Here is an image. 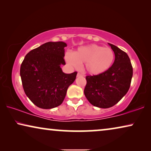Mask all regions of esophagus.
Instances as JSON below:
<instances>
[{"mask_svg":"<svg viewBox=\"0 0 151 151\" xmlns=\"http://www.w3.org/2000/svg\"><path fill=\"white\" fill-rule=\"evenodd\" d=\"M81 76H82V73H78V74H77V77H81Z\"/></svg>","mask_w":151,"mask_h":151,"instance_id":"1","label":"esophagus"}]
</instances>
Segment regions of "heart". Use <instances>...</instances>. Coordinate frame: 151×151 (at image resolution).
Here are the masks:
<instances>
[{"mask_svg": "<svg viewBox=\"0 0 151 151\" xmlns=\"http://www.w3.org/2000/svg\"><path fill=\"white\" fill-rule=\"evenodd\" d=\"M115 59L113 51L109 47H103L96 44L80 47L72 53L65 54L67 63L78 69L84 64V70L90 75H100L110 69Z\"/></svg>", "mask_w": 151, "mask_h": 151, "instance_id": "b5f03b06", "label": "heart"}]
</instances>
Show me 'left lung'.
<instances>
[{
  "label": "left lung",
  "mask_w": 151,
  "mask_h": 151,
  "mask_svg": "<svg viewBox=\"0 0 151 151\" xmlns=\"http://www.w3.org/2000/svg\"><path fill=\"white\" fill-rule=\"evenodd\" d=\"M115 53L110 69L100 75L87 76L84 93L91 104L107 109L116 104L127 94L133 77V67L127 53L109 43Z\"/></svg>",
  "instance_id": "obj_1"
}]
</instances>
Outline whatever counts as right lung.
<instances>
[{
  "mask_svg": "<svg viewBox=\"0 0 151 151\" xmlns=\"http://www.w3.org/2000/svg\"><path fill=\"white\" fill-rule=\"evenodd\" d=\"M64 42H48L30 51L20 66V74L24 91L39 108L53 109L63 103L69 86L77 72L65 73Z\"/></svg>",
  "mask_w": 151,
  "mask_h": 151,
  "instance_id": "right-lung-1",
  "label": "right lung"
}]
</instances>
